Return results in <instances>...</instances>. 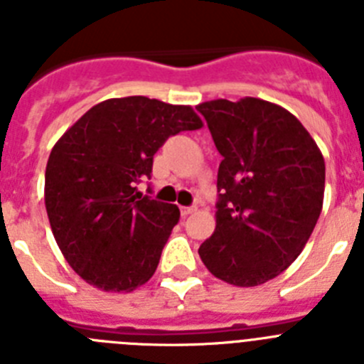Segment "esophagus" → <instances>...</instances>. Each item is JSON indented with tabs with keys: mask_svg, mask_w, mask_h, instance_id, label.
I'll return each instance as SVG.
<instances>
[{
	"mask_svg": "<svg viewBox=\"0 0 364 364\" xmlns=\"http://www.w3.org/2000/svg\"><path fill=\"white\" fill-rule=\"evenodd\" d=\"M195 211H197V205H182V208H180V215H182V217H188V215H191V213H195Z\"/></svg>",
	"mask_w": 364,
	"mask_h": 364,
	"instance_id": "1",
	"label": "esophagus"
}]
</instances>
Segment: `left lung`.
<instances>
[{
  "mask_svg": "<svg viewBox=\"0 0 364 364\" xmlns=\"http://www.w3.org/2000/svg\"><path fill=\"white\" fill-rule=\"evenodd\" d=\"M218 166L217 226L198 247L202 262L228 284H264L301 255L324 198V159L304 125L260 98L197 105Z\"/></svg>",
  "mask_w": 364,
  "mask_h": 364,
  "instance_id": "8db88e82",
  "label": "left lung"
}]
</instances>
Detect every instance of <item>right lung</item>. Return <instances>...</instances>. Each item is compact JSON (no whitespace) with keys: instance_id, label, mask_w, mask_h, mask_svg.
<instances>
[{"instance_id":"right-lung-1","label":"right lung","mask_w":364,"mask_h":364,"mask_svg":"<svg viewBox=\"0 0 364 364\" xmlns=\"http://www.w3.org/2000/svg\"><path fill=\"white\" fill-rule=\"evenodd\" d=\"M191 105L147 96L96 104L54 144L45 169V208L58 247L70 268L104 291L146 284L180 211L142 197L153 154L167 138L195 131Z\"/></svg>"}]
</instances>
